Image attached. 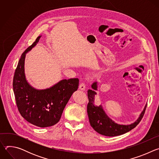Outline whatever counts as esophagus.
Listing matches in <instances>:
<instances>
[{
	"label": "esophagus",
	"mask_w": 159,
	"mask_h": 159,
	"mask_svg": "<svg viewBox=\"0 0 159 159\" xmlns=\"http://www.w3.org/2000/svg\"><path fill=\"white\" fill-rule=\"evenodd\" d=\"M79 89L82 90H84L85 89V85L84 83H81L80 85H79Z\"/></svg>",
	"instance_id": "1"
}]
</instances>
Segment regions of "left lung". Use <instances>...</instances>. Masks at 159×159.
<instances>
[{
	"label": "left lung",
	"mask_w": 159,
	"mask_h": 159,
	"mask_svg": "<svg viewBox=\"0 0 159 159\" xmlns=\"http://www.w3.org/2000/svg\"><path fill=\"white\" fill-rule=\"evenodd\" d=\"M91 87L92 90L89 89L87 90L89 99L87 114L90 126L96 131L107 137H115L129 131L140 122L145 114L147 104L137 121L128 125H120L108 117L101 105L99 106L94 105V98L95 95L97 94L96 90H98V82H94Z\"/></svg>",
	"instance_id": "8db88e82"
}]
</instances>
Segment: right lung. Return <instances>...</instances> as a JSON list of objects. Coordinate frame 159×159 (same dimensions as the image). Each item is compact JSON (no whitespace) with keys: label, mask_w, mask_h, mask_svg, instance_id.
Wrapping results in <instances>:
<instances>
[{"label":"right lung","mask_w":159,"mask_h":159,"mask_svg":"<svg viewBox=\"0 0 159 159\" xmlns=\"http://www.w3.org/2000/svg\"><path fill=\"white\" fill-rule=\"evenodd\" d=\"M41 36L22 54L13 79V90L20 115L29 123L41 128L49 127L60 120L63 111L79 87L77 78L63 79L46 89H36L26 80V54L38 43Z\"/></svg>","instance_id":"obj_1"}]
</instances>
